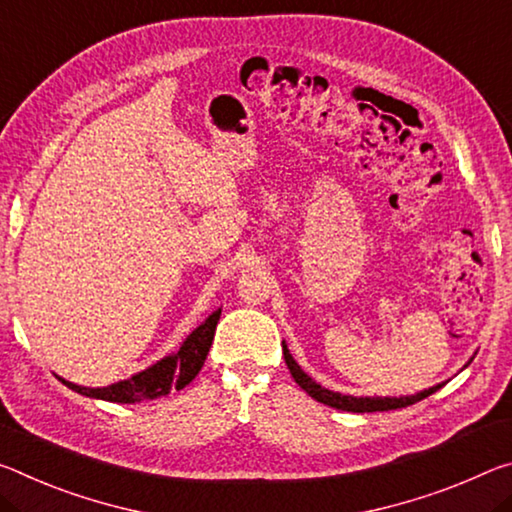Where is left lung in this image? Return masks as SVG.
I'll use <instances>...</instances> for the list:
<instances>
[{
    "mask_svg": "<svg viewBox=\"0 0 512 512\" xmlns=\"http://www.w3.org/2000/svg\"><path fill=\"white\" fill-rule=\"evenodd\" d=\"M282 353H285V362L291 371V376H294L296 383L305 389L307 394L312 396L323 405H330V408H337V410H346V412H385V410H399V408H408V405L417 403L421 399H426V396H431L433 392H437L444 383L435 385V387H428L424 392H417V394H410V396H351V394H339V392H332V389L321 387L316 380H312V376H307V373L300 369V364L291 358L287 344L282 342ZM474 358H469L472 362ZM467 362V364H469ZM465 364V367H467Z\"/></svg>",
    "mask_w": 512,
    "mask_h": 512,
    "instance_id": "8db88e82",
    "label": "left lung"
}]
</instances>
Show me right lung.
Returning <instances> with one entry per match:
<instances>
[{
  "mask_svg": "<svg viewBox=\"0 0 512 512\" xmlns=\"http://www.w3.org/2000/svg\"><path fill=\"white\" fill-rule=\"evenodd\" d=\"M221 319V310H214L200 326L184 339L182 346L175 353L166 355L152 364V367L134 373L132 378L118 380L107 387H84L75 385L70 380L56 376L72 392L88 399H100L111 403H141L152 401L159 396L170 394V389H182L198 376L202 364L207 360L209 346L214 342L216 323Z\"/></svg>",
  "mask_w": 512,
  "mask_h": 512,
  "instance_id": "add662e5",
  "label": "right lung"
}]
</instances>
